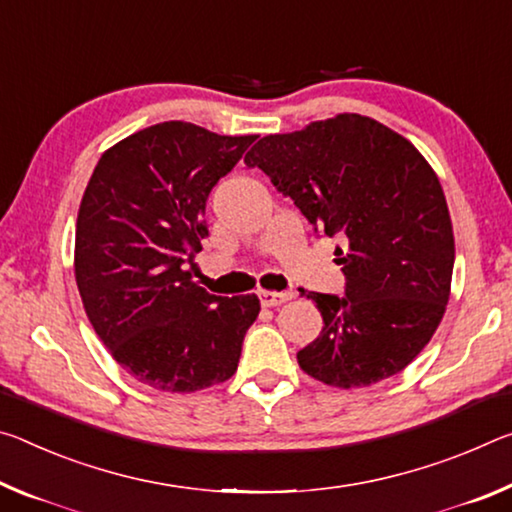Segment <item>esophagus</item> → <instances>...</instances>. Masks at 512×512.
Masks as SVG:
<instances>
[{
    "label": "esophagus",
    "instance_id": "1",
    "mask_svg": "<svg viewBox=\"0 0 512 512\" xmlns=\"http://www.w3.org/2000/svg\"><path fill=\"white\" fill-rule=\"evenodd\" d=\"M258 299H261V304L265 308H272V306H281L286 304L288 299H292V292H272V290H261L258 292Z\"/></svg>",
    "mask_w": 512,
    "mask_h": 512
}]
</instances>
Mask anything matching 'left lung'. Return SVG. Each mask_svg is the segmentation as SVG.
<instances>
[{
	"mask_svg": "<svg viewBox=\"0 0 512 512\" xmlns=\"http://www.w3.org/2000/svg\"><path fill=\"white\" fill-rule=\"evenodd\" d=\"M245 163L342 240L345 297L301 290L324 320L301 370L345 390L399 374L438 329L454 272L447 199L426 158L372 117L342 113L261 138Z\"/></svg>",
	"mask_w": 512,
	"mask_h": 512,
	"instance_id": "1",
	"label": "left lung"
}]
</instances>
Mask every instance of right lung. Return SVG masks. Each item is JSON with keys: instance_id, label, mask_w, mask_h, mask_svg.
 <instances>
[{"instance_id": "right-lung-1", "label": "right lung", "mask_w": 512, "mask_h": 512, "mask_svg": "<svg viewBox=\"0 0 512 512\" xmlns=\"http://www.w3.org/2000/svg\"><path fill=\"white\" fill-rule=\"evenodd\" d=\"M256 136L161 122L102 154L83 192L74 276L92 329L133 379L195 392L231 379L256 295L217 297L183 270L201 251L206 199Z\"/></svg>"}]
</instances>
